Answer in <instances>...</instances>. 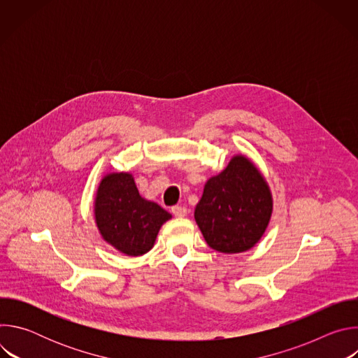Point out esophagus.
<instances>
[{"mask_svg": "<svg viewBox=\"0 0 358 358\" xmlns=\"http://www.w3.org/2000/svg\"><path fill=\"white\" fill-rule=\"evenodd\" d=\"M171 213H173V215L177 217V218H184V217H187V208H185V207H178V206H176V207L171 208Z\"/></svg>", "mask_w": 358, "mask_h": 358, "instance_id": "esophagus-1", "label": "esophagus"}]
</instances>
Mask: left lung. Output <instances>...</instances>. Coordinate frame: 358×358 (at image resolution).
<instances>
[{
	"instance_id": "obj_1",
	"label": "left lung",
	"mask_w": 358,
	"mask_h": 358,
	"mask_svg": "<svg viewBox=\"0 0 358 358\" xmlns=\"http://www.w3.org/2000/svg\"><path fill=\"white\" fill-rule=\"evenodd\" d=\"M272 210V192L261 171L248 157L234 156L207 181L194 218L213 249L239 253L259 242Z\"/></svg>"
}]
</instances>
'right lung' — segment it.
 <instances>
[{"label": "right lung", "mask_w": 358, "mask_h": 358, "mask_svg": "<svg viewBox=\"0 0 358 358\" xmlns=\"http://www.w3.org/2000/svg\"><path fill=\"white\" fill-rule=\"evenodd\" d=\"M171 218L159 203L144 199L129 173L101 178L94 198V221L108 243L129 257H140L155 246L162 225Z\"/></svg>", "instance_id": "1"}]
</instances>
